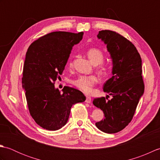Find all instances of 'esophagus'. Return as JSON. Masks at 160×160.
Wrapping results in <instances>:
<instances>
[{"instance_id": "1", "label": "esophagus", "mask_w": 160, "mask_h": 160, "mask_svg": "<svg viewBox=\"0 0 160 160\" xmlns=\"http://www.w3.org/2000/svg\"><path fill=\"white\" fill-rule=\"evenodd\" d=\"M85 102H86L87 103H91V98L90 97H89V96H87Z\"/></svg>"}]
</instances>
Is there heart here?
<instances>
[{"mask_svg": "<svg viewBox=\"0 0 160 160\" xmlns=\"http://www.w3.org/2000/svg\"><path fill=\"white\" fill-rule=\"evenodd\" d=\"M87 56L90 60L94 64H99L98 69L101 74H107L108 71V67L106 64H102L104 58V53L98 48H91L87 51ZM73 60L70 59L69 66L73 67ZM98 82V78L95 75L89 76H80L76 80L73 81V84L78 89H79L86 93L92 92L93 86Z\"/></svg>", "mask_w": 160, "mask_h": 160, "instance_id": "b5f03b06", "label": "heart"}]
</instances>
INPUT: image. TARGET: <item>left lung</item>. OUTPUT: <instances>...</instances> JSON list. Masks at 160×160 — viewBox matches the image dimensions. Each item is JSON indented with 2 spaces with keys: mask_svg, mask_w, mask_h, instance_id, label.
I'll return each instance as SVG.
<instances>
[{
  "mask_svg": "<svg viewBox=\"0 0 160 160\" xmlns=\"http://www.w3.org/2000/svg\"><path fill=\"white\" fill-rule=\"evenodd\" d=\"M97 36L107 45L113 61V76L103 86L104 92L113 98L93 100V104L104 115L96 126L107 133H115L130 123L144 93L142 59L133 44L118 33L102 30Z\"/></svg>",
  "mask_w": 160,
  "mask_h": 160,
  "instance_id": "1",
  "label": "left lung"
}]
</instances>
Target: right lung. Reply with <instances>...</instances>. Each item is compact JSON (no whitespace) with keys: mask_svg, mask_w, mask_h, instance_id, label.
Wrapping results in <instances>:
<instances>
[{"mask_svg":"<svg viewBox=\"0 0 160 160\" xmlns=\"http://www.w3.org/2000/svg\"><path fill=\"white\" fill-rule=\"evenodd\" d=\"M83 33H49L32 42L26 53L22 84L28 108L36 123L47 130L62 128L68 121L71 107L86 100L74 88L64 87L61 93L54 86L73 45L82 40Z\"/></svg>","mask_w":160,"mask_h":160,"instance_id":"obj_1","label":"right lung"}]
</instances>
